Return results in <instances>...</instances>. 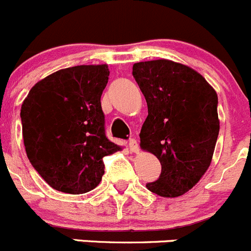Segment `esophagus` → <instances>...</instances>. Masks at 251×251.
I'll use <instances>...</instances> for the list:
<instances>
[{
	"label": "esophagus",
	"mask_w": 251,
	"mask_h": 251,
	"mask_svg": "<svg viewBox=\"0 0 251 251\" xmlns=\"http://www.w3.org/2000/svg\"><path fill=\"white\" fill-rule=\"evenodd\" d=\"M129 150H130V152H138L139 151V144L136 141V139H129Z\"/></svg>",
	"instance_id": "obj_1"
}]
</instances>
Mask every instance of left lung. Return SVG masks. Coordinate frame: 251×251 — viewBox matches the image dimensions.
<instances>
[{
    "instance_id": "8db88e82",
    "label": "left lung",
    "mask_w": 251,
    "mask_h": 251,
    "mask_svg": "<svg viewBox=\"0 0 251 251\" xmlns=\"http://www.w3.org/2000/svg\"><path fill=\"white\" fill-rule=\"evenodd\" d=\"M133 76L148 103L140 148L161 162L146 184L165 198L189 192L205 175L220 131L217 94L201 74L168 59L134 63Z\"/></svg>"
}]
</instances>
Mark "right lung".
I'll return each mask as SVG.
<instances>
[{
  "label": "right lung",
  "instance_id": "1",
  "mask_svg": "<svg viewBox=\"0 0 251 251\" xmlns=\"http://www.w3.org/2000/svg\"><path fill=\"white\" fill-rule=\"evenodd\" d=\"M107 64L61 69L38 81L21 110L26 155L58 192L84 194L99 185L102 158L121 146L106 138L101 95Z\"/></svg>",
  "mask_w": 251,
  "mask_h": 251
}]
</instances>
